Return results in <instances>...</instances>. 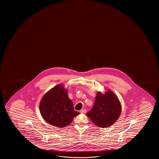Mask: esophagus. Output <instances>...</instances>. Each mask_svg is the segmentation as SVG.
Masks as SVG:
<instances>
[{"label": "esophagus", "mask_w": 159, "mask_h": 159, "mask_svg": "<svg viewBox=\"0 0 159 159\" xmlns=\"http://www.w3.org/2000/svg\"><path fill=\"white\" fill-rule=\"evenodd\" d=\"M86 112H87V111H86V109H82V110H80L81 113H85Z\"/></svg>", "instance_id": "34e87169"}]
</instances>
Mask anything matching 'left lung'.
Instances as JSON below:
<instances>
[{"instance_id":"obj_1","label":"left lung","mask_w":159,"mask_h":159,"mask_svg":"<svg viewBox=\"0 0 159 159\" xmlns=\"http://www.w3.org/2000/svg\"><path fill=\"white\" fill-rule=\"evenodd\" d=\"M121 112V105L115 94L107 91L104 94H97L94 105L86 115L94 124L100 128L111 126L117 120Z\"/></svg>"}]
</instances>
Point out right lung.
Here are the masks:
<instances>
[{"instance_id":"add662e5","label":"right lung","mask_w":159,"mask_h":159,"mask_svg":"<svg viewBox=\"0 0 159 159\" xmlns=\"http://www.w3.org/2000/svg\"><path fill=\"white\" fill-rule=\"evenodd\" d=\"M39 110L46 122L60 128L70 125L74 117L79 114L74 110L67 89L61 85H57L44 96Z\"/></svg>"}]
</instances>
